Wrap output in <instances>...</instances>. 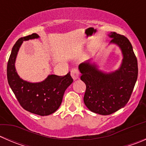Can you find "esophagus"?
Wrapping results in <instances>:
<instances>
[{
	"label": "esophagus",
	"mask_w": 146,
	"mask_h": 146,
	"mask_svg": "<svg viewBox=\"0 0 146 146\" xmlns=\"http://www.w3.org/2000/svg\"><path fill=\"white\" fill-rule=\"evenodd\" d=\"M70 75H71L72 78H73V80H77L79 78V75H80V72H79L78 69L76 68H73L70 70Z\"/></svg>",
	"instance_id": "esophagus-1"
}]
</instances>
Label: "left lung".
I'll return each mask as SVG.
<instances>
[{"label":"left lung","instance_id":"8db88e82","mask_svg":"<svg viewBox=\"0 0 146 146\" xmlns=\"http://www.w3.org/2000/svg\"><path fill=\"white\" fill-rule=\"evenodd\" d=\"M111 43L119 46L123 61L119 70L111 73L100 71L89 62L79 65L80 79L86 85L84 103L92 112L109 115L124 107L131 98L138 78V61L133 47L125 36L112 32Z\"/></svg>","mask_w":146,"mask_h":146}]
</instances>
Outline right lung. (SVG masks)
<instances>
[{"label": "right lung", "instance_id": "right-lung-1", "mask_svg": "<svg viewBox=\"0 0 146 146\" xmlns=\"http://www.w3.org/2000/svg\"><path fill=\"white\" fill-rule=\"evenodd\" d=\"M39 37L37 34L33 33L16 42L8 61L7 78L10 88L23 109L32 114L47 116L58 110L65 91L73 80L70 73L64 76L50 75L45 80L36 83L27 82L19 77L15 62L20 46L23 41Z\"/></svg>", "mask_w": 146, "mask_h": 146}]
</instances>
